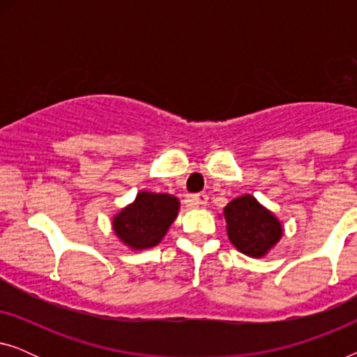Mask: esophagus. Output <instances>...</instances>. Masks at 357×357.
I'll return each instance as SVG.
<instances>
[{"label": "esophagus", "mask_w": 357, "mask_h": 357, "mask_svg": "<svg viewBox=\"0 0 357 357\" xmlns=\"http://www.w3.org/2000/svg\"><path fill=\"white\" fill-rule=\"evenodd\" d=\"M208 203V195L206 193H197L192 197V204L195 208L203 206V204Z\"/></svg>", "instance_id": "1"}]
</instances>
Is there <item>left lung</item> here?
<instances>
[{
    "label": "left lung",
    "mask_w": 357,
    "mask_h": 357,
    "mask_svg": "<svg viewBox=\"0 0 357 357\" xmlns=\"http://www.w3.org/2000/svg\"><path fill=\"white\" fill-rule=\"evenodd\" d=\"M227 237L243 255L263 258L281 241L282 224L275 213L263 206L253 195L234 198L224 208Z\"/></svg>",
    "instance_id": "obj_1"
}]
</instances>
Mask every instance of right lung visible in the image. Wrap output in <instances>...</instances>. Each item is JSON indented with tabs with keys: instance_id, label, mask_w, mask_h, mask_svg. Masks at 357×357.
<instances>
[{
	"instance_id": "add662e5",
	"label": "right lung",
	"mask_w": 357,
	"mask_h": 357,
	"mask_svg": "<svg viewBox=\"0 0 357 357\" xmlns=\"http://www.w3.org/2000/svg\"><path fill=\"white\" fill-rule=\"evenodd\" d=\"M178 211L180 202L174 195L141 190L133 203L112 218V229L131 250H148L162 242Z\"/></svg>"
}]
</instances>
